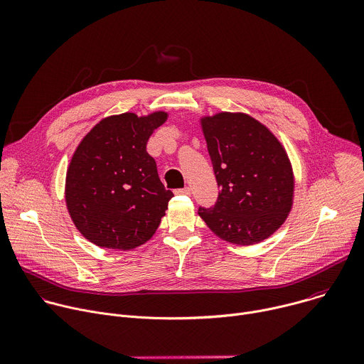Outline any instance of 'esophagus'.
Returning a JSON list of instances; mask_svg holds the SVG:
<instances>
[{
  "label": "esophagus",
  "instance_id": "obj_1",
  "mask_svg": "<svg viewBox=\"0 0 364 364\" xmlns=\"http://www.w3.org/2000/svg\"><path fill=\"white\" fill-rule=\"evenodd\" d=\"M176 194H183V196H190L191 194V190L188 187H184V188H177L176 190Z\"/></svg>",
  "mask_w": 364,
  "mask_h": 364
}]
</instances>
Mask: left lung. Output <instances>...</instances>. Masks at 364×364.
Masks as SVG:
<instances>
[{
  "mask_svg": "<svg viewBox=\"0 0 364 364\" xmlns=\"http://www.w3.org/2000/svg\"><path fill=\"white\" fill-rule=\"evenodd\" d=\"M200 124L220 187L213 207H198L200 218L226 242L265 240L292 207L294 173L285 148L246 114L220 112Z\"/></svg>",
  "mask_w": 364,
  "mask_h": 364,
  "instance_id": "1",
  "label": "left lung"
}]
</instances>
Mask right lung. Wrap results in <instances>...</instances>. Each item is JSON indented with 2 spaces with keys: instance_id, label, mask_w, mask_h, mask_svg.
<instances>
[{
  "instance_id": "right-lung-1",
  "label": "right lung",
  "mask_w": 364,
  "mask_h": 364,
  "mask_svg": "<svg viewBox=\"0 0 364 364\" xmlns=\"http://www.w3.org/2000/svg\"><path fill=\"white\" fill-rule=\"evenodd\" d=\"M167 112H132L96 124L77 145L66 174V204L77 230L100 247L129 250L152 237L174 196L146 152Z\"/></svg>"
}]
</instances>
